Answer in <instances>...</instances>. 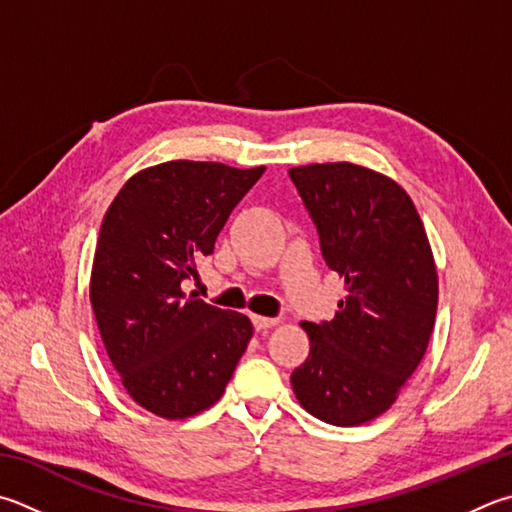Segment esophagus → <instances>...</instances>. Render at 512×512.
Masks as SVG:
<instances>
[{
    "label": "esophagus",
    "instance_id": "1",
    "mask_svg": "<svg viewBox=\"0 0 512 512\" xmlns=\"http://www.w3.org/2000/svg\"><path fill=\"white\" fill-rule=\"evenodd\" d=\"M277 324V318H264V315H253V327L257 331H266Z\"/></svg>",
    "mask_w": 512,
    "mask_h": 512
}]
</instances>
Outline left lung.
<instances>
[{
    "mask_svg": "<svg viewBox=\"0 0 512 512\" xmlns=\"http://www.w3.org/2000/svg\"><path fill=\"white\" fill-rule=\"evenodd\" d=\"M288 176L347 291L331 322H302L311 351L293 392L324 423L362 425L394 405L425 356L439 304L430 241L410 194L385 174L313 163Z\"/></svg>",
    "mask_w": 512,
    "mask_h": 512,
    "instance_id": "obj_1",
    "label": "left lung"
}]
</instances>
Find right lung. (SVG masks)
<instances>
[{
  "instance_id": "1",
  "label": "right lung",
  "mask_w": 512,
  "mask_h": 512,
  "mask_svg": "<svg viewBox=\"0 0 512 512\" xmlns=\"http://www.w3.org/2000/svg\"><path fill=\"white\" fill-rule=\"evenodd\" d=\"M266 167L167 161L129 179L102 219L89 297L123 387L147 412L188 418L215 405L253 324L185 293L230 212Z\"/></svg>"
}]
</instances>
